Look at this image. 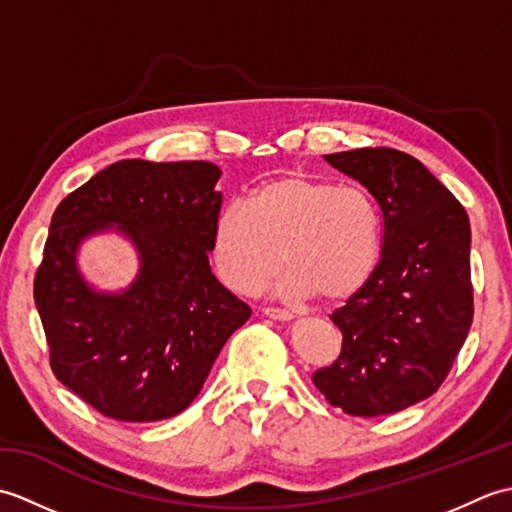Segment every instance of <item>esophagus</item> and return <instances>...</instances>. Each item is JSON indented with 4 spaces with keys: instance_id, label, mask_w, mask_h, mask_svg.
Here are the masks:
<instances>
[{
    "instance_id": "obj_1",
    "label": "esophagus",
    "mask_w": 512,
    "mask_h": 512,
    "mask_svg": "<svg viewBox=\"0 0 512 512\" xmlns=\"http://www.w3.org/2000/svg\"><path fill=\"white\" fill-rule=\"evenodd\" d=\"M262 314L268 319H275V321H290L295 314L290 310H281V308H262Z\"/></svg>"
}]
</instances>
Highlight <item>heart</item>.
I'll use <instances>...</instances> for the list:
<instances>
[{
    "instance_id": "1",
    "label": "heart",
    "mask_w": 512,
    "mask_h": 512,
    "mask_svg": "<svg viewBox=\"0 0 512 512\" xmlns=\"http://www.w3.org/2000/svg\"><path fill=\"white\" fill-rule=\"evenodd\" d=\"M213 264L224 284L255 295L288 268L279 290L288 299L314 292L323 301L356 295L380 259V215L356 184L290 173L222 206L213 222Z\"/></svg>"
}]
</instances>
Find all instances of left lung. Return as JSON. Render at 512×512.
Masks as SVG:
<instances>
[{
	"instance_id": "8db88e82",
	"label": "left lung",
	"mask_w": 512,
	"mask_h": 512,
	"mask_svg": "<svg viewBox=\"0 0 512 512\" xmlns=\"http://www.w3.org/2000/svg\"><path fill=\"white\" fill-rule=\"evenodd\" d=\"M325 160L374 195L383 242L374 275L330 314L341 354L312 383L350 416H387L436 394L471 330L469 215L405 151L363 147Z\"/></svg>"
}]
</instances>
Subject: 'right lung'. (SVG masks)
Masks as SVG:
<instances>
[{"label":"right lung","instance_id":"right-lung-1","mask_svg":"<svg viewBox=\"0 0 512 512\" xmlns=\"http://www.w3.org/2000/svg\"><path fill=\"white\" fill-rule=\"evenodd\" d=\"M220 176L204 160H118L52 215L35 275L50 367L105 418L178 416L200 394L228 336L250 317L209 264ZM112 225L141 255V273L123 296L94 293L75 270L82 239Z\"/></svg>","mask_w":512,"mask_h":512}]
</instances>
